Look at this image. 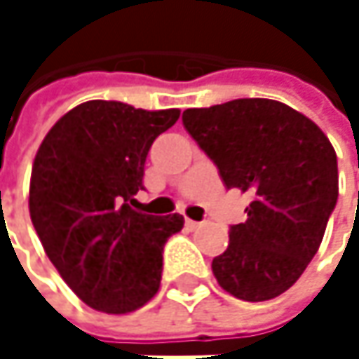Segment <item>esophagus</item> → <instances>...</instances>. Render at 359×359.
Here are the masks:
<instances>
[{
	"label": "esophagus",
	"mask_w": 359,
	"mask_h": 359,
	"mask_svg": "<svg viewBox=\"0 0 359 359\" xmlns=\"http://www.w3.org/2000/svg\"><path fill=\"white\" fill-rule=\"evenodd\" d=\"M184 224H187V229H189V231H195V229H199V226H201V222L191 220V218H187V222H184Z\"/></svg>",
	"instance_id": "1"
}]
</instances>
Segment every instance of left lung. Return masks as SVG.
<instances>
[{
  "label": "left lung",
  "mask_w": 359,
  "mask_h": 359,
  "mask_svg": "<svg viewBox=\"0 0 359 359\" xmlns=\"http://www.w3.org/2000/svg\"><path fill=\"white\" fill-rule=\"evenodd\" d=\"M182 124L226 189L251 193L248 220L212 259L218 285L243 302L278 297L320 248L339 197L337 154L308 116L274 100L182 111Z\"/></svg>",
  "instance_id": "obj_1"
}]
</instances>
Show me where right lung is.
Returning <instances> with one entry per match:
<instances>
[{
	"mask_svg": "<svg viewBox=\"0 0 359 359\" xmlns=\"http://www.w3.org/2000/svg\"><path fill=\"white\" fill-rule=\"evenodd\" d=\"M180 109L93 100L64 114L33 162L29 212L66 285L93 310L128 314L160 289L162 251L180 214L135 212L151 143Z\"/></svg>",
	"mask_w": 359,
	"mask_h": 359,
	"instance_id": "right-lung-1",
	"label": "right lung"
}]
</instances>
